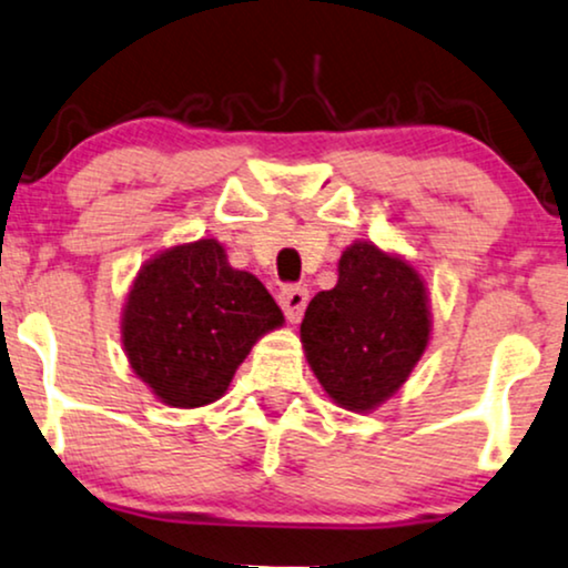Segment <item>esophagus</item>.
<instances>
[{
    "mask_svg": "<svg viewBox=\"0 0 568 568\" xmlns=\"http://www.w3.org/2000/svg\"><path fill=\"white\" fill-rule=\"evenodd\" d=\"M308 301V291L306 288H283L280 291V306H283L285 317H288L291 325H296L304 314Z\"/></svg>",
    "mask_w": 568,
    "mask_h": 568,
    "instance_id": "1",
    "label": "esophagus"
}]
</instances>
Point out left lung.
Instances as JSON below:
<instances>
[{
	"label": "left lung",
	"instance_id": "left-lung-1",
	"mask_svg": "<svg viewBox=\"0 0 568 568\" xmlns=\"http://www.w3.org/2000/svg\"><path fill=\"white\" fill-rule=\"evenodd\" d=\"M433 335L425 277L414 262L372 241L337 260L333 291L308 301L301 346L327 398L369 414L404 387Z\"/></svg>",
	"mask_w": 568,
	"mask_h": 568
}]
</instances>
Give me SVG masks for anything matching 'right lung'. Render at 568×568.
I'll list each match as a JSON object with an SVG mask.
<instances>
[{
  "instance_id": "obj_1",
  "label": "right lung",
  "mask_w": 568,
  "mask_h": 568,
  "mask_svg": "<svg viewBox=\"0 0 568 568\" xmlns=\"http://www.w3.org/2000/svg\"><path fill=\"white\" fill-rule=\"evenodd\" d=\"M285 317L260 277L235 270L217 239L156 251L125 293L120 337L133 375L172 408L227 393L248 351Z\"/></svg>"
}]
</instances>
